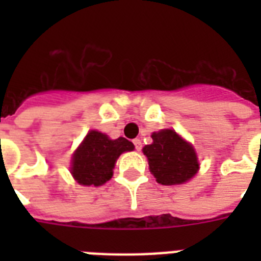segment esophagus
I'll list each match as a JSON object with an SVG mask.
<instances>
[{
    "label": "esophagus",
    "mask_w": 261,
    "mask_h": 261,
    "mask_svg": "<svg viewBox=\"0 0 261 261\" xmlns=\"http://www.w3.org/2000/svg\"><path fill=\"white\" fill-rule=\"evenodd\" d=\"M133 143H134V146L137 150H141V149H142V142H141V139H134Z\"/></svg>",
    "instance_id": "esophagus-1"
}]
</instances>
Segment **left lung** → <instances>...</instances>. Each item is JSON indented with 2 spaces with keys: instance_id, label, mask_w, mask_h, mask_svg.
<instances>
[{
  "instance_id": "8db88e82",
  "label": "left lung",
  "mask_w": 261,
  "mask_h": 261,
  "mask_svg": "<svg viewBox=\"0 0 261 261\" xmlns=\"http://www.w3.org/2000/svg\"><path fill=\"white\" fill-rule=\"evenodd\" d=\"M153 143L143 147L150 172L163 186H173L190 180L199 164L194 147L173 130L153 133Z\"/></svg>"
}]
</instances>
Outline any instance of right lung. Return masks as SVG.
Segmentation results:
<instances>
[{
	"instance_id": "right-lung-1",
	"label": "right lung",
	"mask_w": 261,
	"mask_h": 261,
	"mask_svg": "<svg viewBox=\"0 0 261 261\" xmlns=\"http://www.w3.org/2000/svg\"><path fill=\"white\" fill-rule=\"evenodd\" d=\"M134 145L126 138L110 139L98 131H89L73 155L71 174L83 186H101L112 177L115 161Z\"/></svg>"
}]
</instances>
